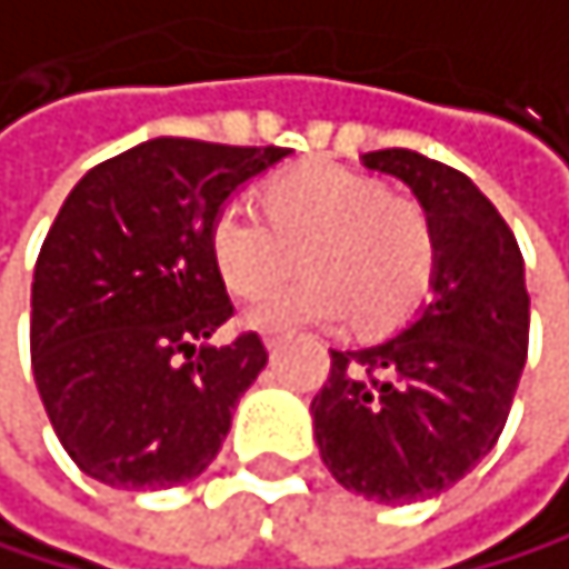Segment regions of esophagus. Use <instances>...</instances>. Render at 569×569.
<instances>
[{"label":"esophagus","instance_id":"esophagus-1","mask_svg":"<svg viewBox=\"0 0 569 569\" xmlns=\"http://www.w3.org/2000/svg\"><path fill=\"white\" fill-rule=\"evenodd\" d=\"M279 346H282V336H266V349H269V353H276Z\"/></svg>","mask_w":569,"mask_h":569}]
</instances>
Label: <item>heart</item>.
Segmentation results:
<instances>
[{"mask_svg": "<svg viewBox=\"0 0 569 569\" xmlns=\"http://www.w3.org/2000/svg\"><path fill=\"white\" fill-rule=\"evenodd\" d=\"M303 251L297 287L266 293L244 311L258 332L357 318L367 332L399 325L423 300L437 241L427 212L391 199L373 178L336 163H308L266 188V212L230 199L209 223V258L237 297L269 290Z\"/></svg>", "mask_w": 569, "mask_h": 569, "instance_id": "heart-1", "label": "heart"}]
</instances>
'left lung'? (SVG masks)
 <instances>
[{
    "label": "left lung",
    "instance_id": "8db88e82",
    "mask_svg": "<svg viewBox=\"0 0 569 569\" xmlns=\"http://www.w3.org/2000/svg\"><path fill=\"white\" fill-rule=\"evenodd\" d=\"M399 178L437 241L430 300L370 346L328 349L311 402L325 469L349 493L416 503L445 493L493 451L528 357L518 241L461 170L412 150L363 153Z\"/></svg>",
    "mask_w": 569,
    "mask_h": 569
}]
</instances>
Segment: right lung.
<instances>
[{"label":"right lung","instance_id":"add662e5","mask_svg":"<svg viewBox=\"0 0 569 569\" xmlns=\"http://www.w3.org/2000/svg\"><path fill=\"white\" fill-rule=\"evenodd\" d=\"M290 150L146 139L87 170L41 244L30 363L69 458L114 490L202 476L269 353L216 346L233 303L209 258L216 209Z\"/></svg>","mask_w":569,"mask_h":569}]
</instances>
